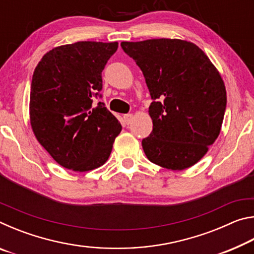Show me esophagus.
Wrapping results in <instances>:
<instances>
[{"mask_svg":"<svg viewBox=\"0 0 254 254\" xmlns=\"http://www.w3.org/2000/svg\"><path fill=\"white\" fill-rule=\"evenodd\" d=\"M123 119H124V121H126L127 124H130L132 122V120H133V115L132 114H126L123 117Z\"/></svg>","mask_w":254,"mask_h":254,"instance_id":"obj_1","label":"esophagus"}]
</instances>
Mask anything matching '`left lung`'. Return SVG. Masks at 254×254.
Masks as SVG:
<instances>
[{
	"label": "left lung",
	"instance_id": "8db88e82",
	"mask_svg": "<svg viewBox=\"0 0 254 254\" xmlns=\"http://www.w3.org/2000/svg\"><path fill=\"white\" fill-rule=\"evenodd\" d=\"M121 47L142 70L152 98L145 156L171 170L194 166L221 132L226 91L220 72L192 42L162 38Z\"/></svg>",
	"mask_w": 254,
	"mask_h": 254
}]
</instances>
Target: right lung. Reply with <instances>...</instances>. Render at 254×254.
Masks as SVG:
<instances>
[{"label": "right lung", "mask_w": 254, "mask_h": 254, "mask_svg": "<svg viewBox=\"0 0 254 254\" xmlns=\"http://www.w3.org/2000/svg\"><path fill=\"white\" fill-rule=\"evenodd\" d=\"M118 42L79 41L47 53L33 71L30 122L37 140L60 166L98 168L109 159L122 127L93 97L102 96V71Z\"/></svg>", "instance_id": "right-lung-1"}]
</instances>
